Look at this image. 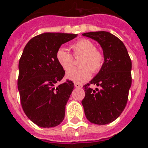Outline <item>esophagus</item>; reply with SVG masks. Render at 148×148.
<instances>
[{"label":"esophagus","mask_w":148,"mask_h":148,"mask_svg":"<svg viewBox=\"0 0 148 148\" xmlns=\"http://www.w3.org/2000/svg\"><path fill=\"white\" fill-rule=\"evenodd\" d=\"M74 86H75L76 88H81V87H82V86H81V84H79V83H75Z\"/></svg>","instance_id":"esophagus-1"}]
</instances>
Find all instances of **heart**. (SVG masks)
<instances>
[{"mask_svg":"<svg viewBox=\"0 0 148 148\" xmlns=\"http://www.w3.org/2000/svg\"><path fill=\"white\" fill-rule=\"evenodd\" d=\"M73 55L75 58H81L79 66L81 67L72 69L67 72V78L76 83L88 81L92 72L99 71L103 65V53L95 48V44L87 39H81L72 45ZM56 61L65 72L70 71L73 67V57L66 49L59 48L55 54Z\"/></svg>","mask_w":148,"mask_h":148,"instance_id":"obj_1","label":"heart"}]
</instances>
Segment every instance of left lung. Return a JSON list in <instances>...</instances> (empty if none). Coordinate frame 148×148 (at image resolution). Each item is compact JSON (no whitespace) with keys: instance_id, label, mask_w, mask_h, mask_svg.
Here are the masks:
<instances>
[{"instance_id":"obj_1","label":"left lung","mask_w":148,"mask_h":148,"mask_svg":"<svg viewBox=\"0 0 148 148\" xmlns=\"http://www.w3.org/2000/svg\"><path fill=\"white\" fill-rule=\"evenodd\" d=\"M82 35L100 45L104 62L99 73L83 86L86 96L81 103L89 121L107 125L119 117L126 106L132 83L131 59L124 43L108 32H90ZM90 84L100 88L94 90Z\"/></svg>"}]
</instances>
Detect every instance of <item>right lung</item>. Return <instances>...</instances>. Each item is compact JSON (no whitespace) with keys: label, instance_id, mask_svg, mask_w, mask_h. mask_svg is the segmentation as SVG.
Segmentation results:
<instances>
[{"label":"right lung","instance_id":"right-lung-1","mask_svg":"<svg viewBox=\"0 0 148 148\" xmlns=\"http://www.w3.org/2000/svg\"><path fill=\"white\" fill-rule=\"evenodd\" d=\"M76 36L45 32L31 39L23 49L18 62V90L24 113L40 127H55L64 119L65 106L74 84L67 81L56 86L65 72L55 54L62 44Z\"/></svg>","mask_w":148,"mask_h":148}]
</instances>
